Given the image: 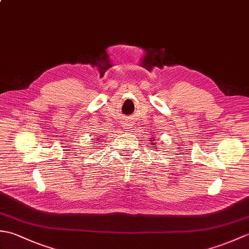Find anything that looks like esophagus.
I'll return each instance as SVG.
<instances>
[{
	"label": "esophagus",
	"instance_id": "esophagus-1",
	"mask_svg": "<svg viewBox=\"0 0 249 249\" xmlns=\"http://www.w3.org/2000/svg\"><path fill=\"white\" fill-rule=\"evenodd\" d=\"M126 129H128V127H127V128H126Z\"/></svg>",
	"mask_w": 249,
	"mask_h": 249
}]
</instances>
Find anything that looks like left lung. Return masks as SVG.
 I'll list each match as a JSON object with an SVG mask.
<instances>
[{
	"label": "left lung",
	"instance_id": "left-lung-1",
	"mask_svg": "<svg viewBox=\"0 0 249 249\" xmlns=\"http://www.w3.org/2000/svg\"><path fill=\"white\" fill-rule=\"evenodd\" d=\"M151 141H152V140H151ZM152 143H153V144H154V145H156V144H155V142H152ZM152 143H151V144H152Z\"/></svg>",
	"mask_w": 249,
	"mask_h": 249
}]
</instances>
